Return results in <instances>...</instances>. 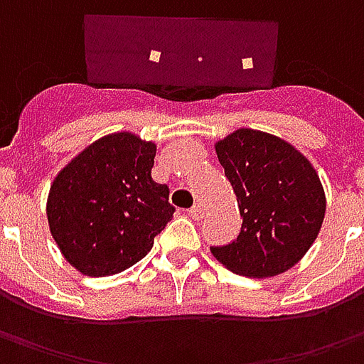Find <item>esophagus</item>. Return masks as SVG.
<instances>
[{
	"instance_id": "esophagus-1",
	"label": "esophagus",
	"mask_w": 364,
	"mask_h": 364,
	"mask_svg": "<svg viewBox=\"0 0 364 364\" xmlns=\"http://www.w3.org/2000/svg\"><path fill=\"white\" fill-rule=\"evenodd\" d=\"M188 215L192 217V219H201V215H203V211H201V205L200 203H196L192 209H188Z\"/></svg>"
}]
</instances>
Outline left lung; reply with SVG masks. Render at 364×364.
Instances as JSON below:
<instances>
[{
  "instance_id": "left-lung-1",
  "label": "left lung",
  "mask_w": 364,
  "mask_h": 364,
  "mask_svg": "<svg viewBox=\"0 0 364 364\" xmlns=\"http://www.w3.org/2000/svg\"><path fill=\"white\" fill-rule=\"evenodd\" d=\"M215 153L237 193L242 227L229 246L211 254L237 275L285 273L322 229L326 193L318 172L291 143L252 127L215 141Z\"/></svg>"
}]
</instances>
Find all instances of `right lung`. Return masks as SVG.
Here are the masks:
<instances>
[{"mask_svg":"<svg viewBox=\"0 0 364 364\" xmlns=\"http://www.w3.org/2000/svg\"><path fill=\"white\" fill-rule=\"evenodd\" d=\"M156 145L114 132L55 174L46 215L65 262L89 277L124 272L147 256L172 219L168 188L151 176Z\"/></svg>","mask_w":364,"mask_h":364,"instance_id":"right-lung-1","label":"right lung"}]
</instances>
